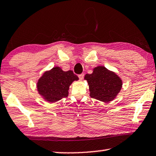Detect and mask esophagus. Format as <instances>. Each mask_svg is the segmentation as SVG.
Here are the masks:
<instances>
[{
  "label": "esophagus",
  "mask_w": 156,
  "mask_h": 156,
  "mask_svg": "<svg viewBox=\"0 0 156 156\" xmlns=\"http://www.w3.org/2000/svg\"><path fill=\"white\" fill-rule=\"evenodd\" d=\"M78 78L80 79V80H83V78H84V73H81L80 75H78Z\"/></svg>",
  "instance_id": "obj_1"
}]
</instances>
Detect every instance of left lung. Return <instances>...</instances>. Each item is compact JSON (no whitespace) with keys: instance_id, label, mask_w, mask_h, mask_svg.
<instances>
[{"instance_id":"1","label":"left lung","mask_w":156,"mask_h":156,"mask_svg":"<svg viewBox=\"0 0 156 156\" xmlns=\"http://www.w3.org/2000/svg\"><path fill=\"white\" fill-rule=\"evenodd\" d=\"M84 78L89 85L90 96L104 102L113 100L122 85L118 75L102 66L94 68L92 73L86 74Z\"/></svg>"}]
</instances>
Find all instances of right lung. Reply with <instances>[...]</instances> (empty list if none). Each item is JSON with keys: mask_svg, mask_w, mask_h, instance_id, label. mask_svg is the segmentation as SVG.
I'll list each match as a JSON object with an SVG mask.
<instances>
[{"mask_svg": "<svg viewBox=\"0 0 156 156\" xmlns=\"http://www.w3.org/2000/svg\"><path fill=\"white\" fill-rule=\"evenodd\" d=\"M78 77L72 71H64L60 67L55 66L45 71L37 83L39 94L49 102H55L69 94V86Z\"/></svg>", "mask_w": 156, "mask_h": 156, "instance_id": "right-lung-1", "label": "right lung"}]
</instances>
